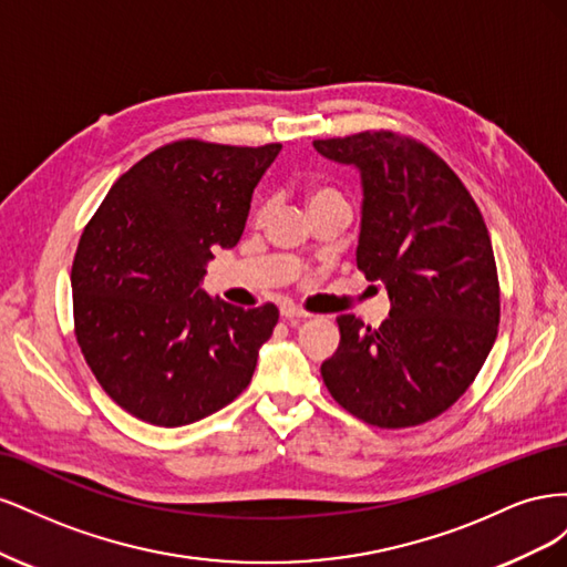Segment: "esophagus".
<instances>
[{
    "mask_svg": "<svg viewBox=\"0 0 567 567\" xmlns=\"http://www.w3.org/2000/svg\"><path fill=\"white\" fill-rule=\"evenodd\" d=\"M279 312H281V317L288 319V321H300V319L307 317V312L302 310V307H298V305H293V302H281Z\"/></svg>",
    "mask_w": 567,
    "mask_h": 567,
    "instance_id": "obj_1",
    "label": "esophagus"
}]
</instances>
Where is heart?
Masks as SVG:
<instances>
[{"instance_id": "obj_1", "label": "heart", "mask_w": 567, "mask_h": 567, "mask_svg": "<svg viewBox=\"0 0 567 567\" xmlns=\"http://www.w3.org/2000/svg\"><path fill=\"white\" fill-rule=\"evenodd\" d=\"M305 200H307V208H310V213H317L321 208H329V205L346 203V198H342V194L338 192L336 186L321 184V182H312V184L305 186ZM267 213H269V203L267 200H257L252 205L250 217H252V221H257V225H260V221L267 217Z\"/></svg>"}]
</instances>
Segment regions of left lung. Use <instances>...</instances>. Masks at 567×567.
<instances>
[{"label":"left lung","mask_w":567,"mask_h":567,"mask_svg":"<svg viewBox=\"0 0 567 567\" xmlns=\"http://www.w3.org/2000/svg\"><path fill=\"white\" fill-rule=\"evenodd\" d=\"M315 148L362 173L357 267L390 296L379 329L354 315L336 319L340 346L321 379L369 425L433 421L471 388L499 331V277L483 213L414 136L367 130L317 140Z\"/></svg>","instance_id":"8db88e82"}]
</instances>
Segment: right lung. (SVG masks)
Here are the masks:
<instances>
[{"label": "right lung", "mask_w": 567, "mask_h": 567, "mask_svg": "<svg viewBox=\"0 0 567 567\" xmlns=\"http://www.w3.org/2000/svg\"><path fill=\"white\" fill-rule=\"evenodd\" d=\"M281 144L179 140L120 177L84 227L71 269L75 338L127 414L177 427L241 394L279 321L200 290L213 248L244 234L252 188Z\"/></svg>", "instance_id": "right-lung-1"}]
</instances>
